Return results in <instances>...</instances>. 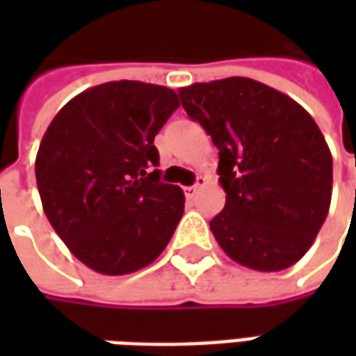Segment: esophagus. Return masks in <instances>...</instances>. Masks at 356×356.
<instances>
[{
	"label": "esophagus",
	"instance_id": "esophagus-1",
	"mask_svg": "<svg viewBox=\"0 0 356 356\" xmlns=\"http://www.w3.org/2000/svg\"><path fill=\"white\" fill-rule=\"evenodd\" d=\"M206 183H208V181H206V177H198V181H196V185H194V186H185L183 191H185L186 198H193L194 194L198 193L202 186H206Z\"/></svg>",
	"mask_w": 356,
	"mask_h": 356
}]
</instances>
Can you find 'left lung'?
Returning a JSON list of instances; mask_svg holds the SVG:
<instances>
[{
	"mask_svg": "<svg viewBox=\"0 0 356 356\" xmlns=\"http://www.w3.org/2000/svg\"><path fill=\"white\" fill-rule=\"evenodd\" d=\"M181 104L219 150L227 200L209 221L232 261L261 273L298 263L332 200V154L311 114L250 78L179 89Z\"/></svg>",
	"mask_w": 356,
	"mask_h": 356,
	"instance_id": "obj_1",
	"label": "left lung"
}]
</instances>
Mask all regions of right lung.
Listing matches in <instances>:
<instances>
[{
	"mask_svg": "<svg viewBox=\"0 0 356 356\" xmlns=\"http://www.w3.org/2000/svg\"><path fill=\"white\" fill-rule=\"evenodd\" d=\"M179 108L177 93L108 81L58 110L40 143L35 181L60 240L101 275H129L162 254L185 194L160 181L154 137Z\"/></svg>",
	"mask_w": 356,
	"mask_h": 356,
	"instance_id": "add662e5",
	"label": "right lung"
}]
</instances>
